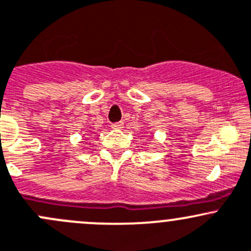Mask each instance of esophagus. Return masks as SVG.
Wrapping results in <instances>:
<instances>
[{
  "mask_svg": "<svg viewBox=\"0 0 251 251\" xmlns=\"http://www.w3.org/2000/svg\"><path fill=\"white\" fill-rule=\"evenodd\" d=\"M123 126H125L123 125V122H117V123H113L111 126H112L113 129H118V130H120V129L123 128Z\"/></svg>",
  "mask_w": 251,
  "mask_h": 251,
  "instance_id": "1",
  "label": "esophagus"
}]
</instances>
